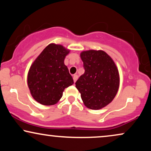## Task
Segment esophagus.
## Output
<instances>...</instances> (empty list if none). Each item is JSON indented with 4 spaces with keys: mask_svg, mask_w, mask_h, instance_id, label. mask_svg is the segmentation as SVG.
Returning <instances> with one entry per match:
<instances>
[{
    "mask_svg": "<svg viewBox=\"0 0 151 151\" xmlns=\"http://www.w3.org/2000/svg\"><path fill=\"white\" fill-rule=\"evenodd\" d=\"M78 79V75H77V74H74V75L73 76V80H74V82L75 83L76 81Z\"/></svg>",
    "mask_w": 151,
    "mask_h": 151,
    "instance_id": "esophagus-1",
    "label": "esophagus"
}]
</instances>
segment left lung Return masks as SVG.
<instances>
[{
    "label": "left lung",
    "mask_w": 151,
    "mask_h": 151,
    "mask_svg": "<svg viewBox=\"0 0 151 151\" xmlns=\"http://www.w3.org/2000/svg\"><path fill=\"white\" fill-rule=\"evenodd\" d=\"M80 56L85 72L76 81V88L86 107L100 109L114 100L118 91L117 67L104 51H85Z\"/></svg>",
    "instance_id": "8db88e82"
}]
</instances>
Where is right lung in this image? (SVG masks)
<instances>
[{"label":"right lung","instance_id":"right-lung-1","mask_svg":"<svg viewBox=\"0 0 151 151\" xmlns=\"http://www.w3.org/2000/svg\"><path fill=\"white\" fill-rule=\"evenodd\" d=\"M70 52L63 46L50 44L30 66L28 86L33 98L43 105L56 104L65 88L74 83L65 58Z\"/></svg>","mask_w":151,"mask_h":151}]
</instances>
